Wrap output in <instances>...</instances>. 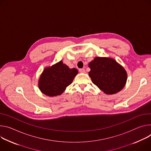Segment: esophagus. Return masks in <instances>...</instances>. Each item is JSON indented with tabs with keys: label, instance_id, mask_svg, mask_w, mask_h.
<instances>
[{
	"label": "esophagus",
	"instance_id": "esophagus-1",
	"mask_svg": "<svg viewBox=\"0 0 151 151\" xmlns=\"http://www.w3.org/2000/svg\"><path fill=\"white\" fill-rule=\"evenodd\" d=\"M79 72L81 73H85V70L84 68H80L79 69Z\"/></svg>",
	"mask_w": 151,
	"mask_h": 151
}]
</instances>
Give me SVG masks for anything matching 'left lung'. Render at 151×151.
<instances>
[{
    "instance_id": "left-lung-1",
    "label": "left lung",
    "mask_w": 151,
    "mask_h": 151,
    "mask_svg": "<svg viewBox=\"0 0 151 151\" xmlns=\"http://www.w3.org/2000/svg\"><path fill=\"white\" fill-rule=\"evenodd\" d=\"M89 76L93 83L105 93H116L125 86L127 72L114 59L96 57L89 63Z\"/></svg>"
}]
</instances>
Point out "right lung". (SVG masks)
<instances>
[{
    "label": "right lung",
    "mask_w": 151,
    "mask_h": 151,
    "mask_svg": "<svg viewBox=\"0 0 151 151\" xmlns=\"http://www.w3.org/2000/svg\"><path fill=\"white\" fill-rule=\"evenodd\" d=\"M77 73V69H70L60 60L44 68L38 81L39 89L49 96L60 95L71 84Z\"/></svg>",
    "instance_id": "obj_1"
}]
</instances>
